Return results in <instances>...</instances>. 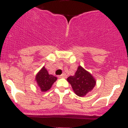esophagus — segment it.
I'll return each instance as SVG.
<instances>
[{
	"label": "esophagus",
	"mask_w": 128,
	"mask_h": 128,
	"mask_svg": "<svg viewBox=\"0 0 128 128\" xmlns=\"http://www.w3.org/2000/svg\"><path fill=\"white\" fill-rule=\"evenodd\" d=\"M66 74H65V73H63V74H62V75H60V76H58V78H66Z\"/></svg>",
	"instance_id": "1"
}]
</instances>
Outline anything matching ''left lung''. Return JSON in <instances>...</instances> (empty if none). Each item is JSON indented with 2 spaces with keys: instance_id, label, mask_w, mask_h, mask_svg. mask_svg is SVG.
<instances>
[{
  "instance_id": "1",
  "label": "left lung",
  "mask_w": 128,
  "mask_h": 128,
  "mask_svg": "<svg viewBox=\"0 0 128 128\" xmlns=\"http://www.w3.org/2000/svg\"><path fill=\"white\" fill-rule=\"evenodd\" d=\"M74 93L79 97H84L93 90L96 84V79L92 74L81 66H78L74 76L67 78Z\"/></svg>"
}]
</instances>
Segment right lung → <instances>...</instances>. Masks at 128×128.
I'll return each mask as SVG.
<instances>
[{
  "label": "right lung",
  "instance_id": "right-lung-1",
  "mask_svg": "<svg viewBox=\"0 0 128 128\" xmlns=\"http://www.w3.org/2000/svg\"><path fill=\"white\" fill-rule=\"evenodd\" d=\"M57 80V78L52 74H48V71L45 66H43L41 70L37 73L35 77L39 88L42 92H46L50 89L54 82Z\"/></svg>",
  "mask_w": 128,
  "mask_h": 128
}]
</instances>
